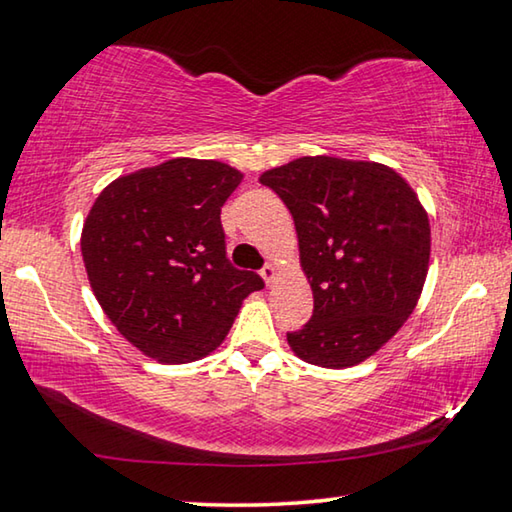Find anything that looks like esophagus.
Segmentation results:
<instances>
[{"mask_svg": "<svg viewBox=\"0 0 512 512\" xmlns=\"http://www.w3.org/2000/svg\"><path fill=\"white\" fill-rule=\"evenodd\" d=\"M261 277L265 279V283L267 286H272L274 281H277V265H272V263H267L263 270H261Z\"/></svg>", "mask_w": 512, "mask_h": 512, "instance_id": "34e87169", "label": "esophagus"}]
</instances>
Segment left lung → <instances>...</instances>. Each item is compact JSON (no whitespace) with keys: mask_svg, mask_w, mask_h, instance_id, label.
Returning a JSON list of instances; mask_svg holds the SVG:
<instances>
[{"mask_svg":"<svg viewBox=\"0 0 512 512\" xmlns=\"http://www.w3.org/2000/svg\"><path fill=\"white\" fill-rule=\"evenodd\" d=\"M293 215L313 316L288 345L322 368L375 355L410 318L430 261V224L405 178L377 162L316 155L265 171Z\"/></svg>","mask_w":512,"mask_h":512,"instance_id":"8db88e82","label":"left lung"}]
</instances>
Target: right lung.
I'll return each mask as SVG.
<instances>
[{
	"label": "right lung",
	"mask_w": 512,
	"mask_h": 512,
	"mask_svg": "<svg viewBox=\"0 0 512 512\" xmlns=\"http://www.w3.org/2000/svg\"><path fill=\"white\" fill-rule=\"evenodd\" d=\"M238 169L176 157L116 178L93 203L82 258L105 316L162 364L206 357L265 283L226 258L222 206Z\"/></svg>",
	"instance_id": "obj_1"
}]
</instances>
